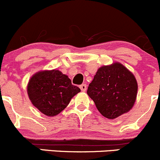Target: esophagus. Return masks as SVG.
Instances as JSON below:
<instances>
[{
  "label": "esophagus",
  "instance_id": "34e87169",
  "mask_svg": "<svg viewBox=\"0 0 160 160\" xmlns=\"http://www.w3.org/2000/svg\"><path fill=\"white\" fill-rule=\"evenodd\" d=\"M80 88L82 92H85L86 91V88H87V85L85 84H82V85H80Z\"/></svg>",
  "mask_w": 160,
  "mask_h": 160
}]
</instances>
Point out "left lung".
I'll return each mask as SVG.
<instances>
[{
	"label": "left lung",
	"instance_id": "obj_1",
	"mask_svg": "<svg viewBox=\"0 0 160 160\" xmlns=\"http://www.w3.org/2000/svg\"><path fill=\"white\" fill-rule=\"evenodd\" d=\"M137 81L119 62L98 69L87 94L103 116L114 119L132 109L136 100Z\"/></svg>",
	"mask_w": 160,
	"mask_h": 160
}]
</instances>
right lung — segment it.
<instances>
[{
  "mask_svg": "<svg viewBox=\"0 0 160 160\" xmlns=\"http://www.w3.org/2000/svg\"><path fill=\"white\" fill-rule=\"evenodd\" d=\"M68 75L56 69L39 71L31 76L27 86L29 99L35 108L47 116H55L63 111L71 99L80 92Z\"/></svg>",
  "mask_w": 160,
  "mask_h": 160,
  "instance_id": "obj_1",
  "label": "right lung"
}]
</instances>
